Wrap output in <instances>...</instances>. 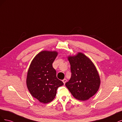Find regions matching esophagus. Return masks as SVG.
I'll return each instance as SVG.
<instances>
[{"label": "esophagus", "mask_w": 122, "mask_h": 122, "mask_svg": "<svg viewBox=\"0 0 122 122\" xmlns=\"http://www.w3.org/2000/svg\"><path fill=\"white\" fill-rule=\"evenodd\" d=\"M62 82H64V84H65V83H66V82H67V79H63V80H62Z\"/></svg>", "instance_id": "esophagus-1"}]
</instances>
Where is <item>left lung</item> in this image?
I'll use <instances>...</instances> for the list:
<instances>
[{
	"mask_svg": "<svg viewBox=\"0 0 122 122\" xmlns=\"http://www.w3.org/2000/svg\"><path fill=\"white\" fill-rule=\"evenodd\" d=\"M71 77L65 85L73 97L85 101L97 93L100 84V79L94 64L86 56L78 53L69 56Z\"/></svg>",
	"mask_w": 122,
	"mask_h": 122,
	"instance_id": "1",
	"label": "left lung"
}]
</instances>
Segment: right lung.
<instances>
[{"mask_svg":"<svg viewBox=\"0 0 122 122\" xmlns=\"http://www.w3.org/2000/svg\"><path fill=\"white\" fill-rule=\"evenodd\" d=\"M56 51H43L36 55L28 70L26 84L31 95L41 103L52 101L58 87L64 83L56 77L52 64Z\"/></svg>","mask_w":122,"mask_h":122,"instance_id":"add662e5","label":"right lung"}]
</instances>
